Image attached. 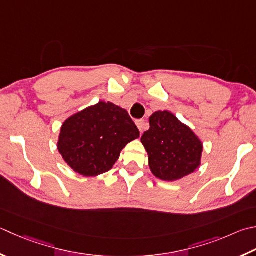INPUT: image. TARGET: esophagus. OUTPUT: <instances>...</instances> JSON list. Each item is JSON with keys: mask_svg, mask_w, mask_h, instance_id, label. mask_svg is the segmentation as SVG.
I'll return each mask as SVG.
<instances>
[{"mask_svg": "<svg viewBox=\"0 0 256 256\" xmlns=\"http://www.w3.org/2000/svg\"><path fill=\"white\" fill-rule=\"evenodd\" d=\"M136 126L138 128V130H140V132H143L144 130H145V126H146V124H145V121L144 120H138L136 122Z\"/></svg>", "mask_w": 256, "mask_h": 256, "instance_id": "1", "label": "esophagus"}]
</instances>
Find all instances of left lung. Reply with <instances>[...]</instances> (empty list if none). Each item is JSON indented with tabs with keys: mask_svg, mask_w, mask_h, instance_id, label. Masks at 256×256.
<instances>
[{
	"mask_svg": "<svg viewBox=\"0 0 256 256\" xmlns=\"http://www.w3.org/2000/svg\"><path fill=\"white\" fill-rule=\"evenodd\" d=\"M141 141L152 173L163 181H176L193 173L201 162L203 145L186 125L168 111L150 118V130Z\"/></svg>",
	"mask_w": 256,
	"mask_h": 256,
	"instance_id": "obj_1",
	"label": "left lung"
}]
</instances>
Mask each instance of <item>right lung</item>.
<instances>
[{"label":"right lung","instance_id":"1","mask_svg":"<svg viewBox=\"0 0 256 256\" xmlns=\"http://www.w3.org/2000/svg\"><path fill=\"white\" fill-rule=\"evenodd\" d=\"M140 131L125 110L98 102L64 122L58 148L70 166L84 176L110 171L125 145Z\"/></svg>","mask_w":256,"mask_h":256}]
</instances>
